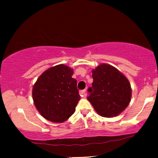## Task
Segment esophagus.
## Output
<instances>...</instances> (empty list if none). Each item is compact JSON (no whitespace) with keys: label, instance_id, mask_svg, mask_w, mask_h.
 I'll return each mask as SVG.
<instances>
[{"label":"esophagus","instance_id":"1","mask_svg":"<svg viewBox=\"0 0 158 158\" xmlns=\"http://www.w3.org/2000/svg\"><path fill=\"white\" fill-rule=\"evenodd\" d=\"M80 95H81L82 97H85L86 96V90L84 89L83 90H81V91H80Z\"/></svg>","mask_w":158,"mask_h":158}]
</instances>
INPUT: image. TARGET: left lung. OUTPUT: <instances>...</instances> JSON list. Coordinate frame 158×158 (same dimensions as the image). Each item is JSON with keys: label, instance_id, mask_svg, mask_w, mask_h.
I'll use <instances>...</instances> for the list:
<instances>
[{"label": "left lung", "instance_id": "1", "mask_svg": "<svg viewBox=\"0 0 158 158\" xmlns=\"http://www.w3.org/2000/svg\"><path fill=\"white\" fill-rule=\"evenodd\" d=\"M94 82L88 89V100L99 115L114 117L127 107L131 88L126 77L117 69L102 64L92 71Z\"/></svg>", "mask_w": 158, "mask_h": 158}]
</instances>
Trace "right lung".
<instances>
[{"label":"right lung","instance_id":"right-lung-1","mask_svg":"<svg viewBox=\"0 0 158 158\" xmlns=\"http://www.w3.org/2000/svg\"><path fill=\"white\" fill-rule=\"evenodd\" d=\"M73 74L72 68L58 64L44 71L34 84V105L46 119L63 122L74 114L81 96Z\"/></svg>","mask_w":158,"mask_h":158}]
</instances>
